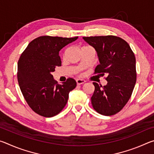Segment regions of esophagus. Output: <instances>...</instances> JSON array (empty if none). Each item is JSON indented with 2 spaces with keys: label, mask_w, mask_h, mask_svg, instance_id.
<instances>
[{
  "label": "esophagus",
  "mask_w": 154,
  "mask_h": 154,
  "mask_svg": "<svg viewBox=\"0 0 154 154\" xmlns=\"http://www.w3.org/2000/svg\"><path fill=\"white\" fill-rule=\"evenodd\" d=\"M76 82H77V85H82V84H83V83H84L85 82L83 79H77Z\"/></svg>",
  "instance_id": "obj_1"
}]
</instances>
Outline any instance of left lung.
<instances>
[{
  "instance_id": "left-lung-1",
  "label": "left lung",
  "mask_w": 154,
  "mask_h": 154,
  "mask_svg": "<svg viewBox=\"0 0 154 154\" xmlns=\"http://www.w3.org/2000/svg\"><path fill=\"white\" fill-rule=\"evenodd\" d=\"M97 52L99 64L95 74L106 75V85L94 82L91 98L94 109L104 116L120 111L129 100L137 81L136 58L126 41L116 36L83 37Z\"/></svg>"
}]
</instances>
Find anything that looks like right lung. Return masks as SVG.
Here are the masks:
<instances>
[{
  "mask_svg": "<svg viewBox=\"0 0 154 154\" xmlns=\"http://www.w3.org/2000/svg\"><path fill=\"white\" fill-rule=\"evenodd\" d=\"M77 38L41 36L31 41L21 55L17 64L18 83L28 105L36 113L51 118L66 105L69 94L77 83L69 78L58 84L51 72L61 66L59 51Z\"/></svg>",
  "mask_w": 154,
  "mask_h": 154,
  "instance_id": "add662e5",
  "label": "right lung"
}]
</instances>
